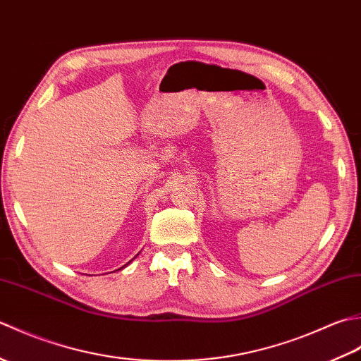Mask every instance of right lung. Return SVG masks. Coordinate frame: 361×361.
<instances>
[{
  "instance_id": "add662e5",
  "label": "right lung",
  "mask_w": 361,
  "mask_h": 361,
  "mask_svg": "<svg viewBox=\"0 0 361 361\" xmlns=\"http://www.w3.org/2000/svg\"><path fill=\"white\" fill-rule=\"evenodd\" d=\"M130 262H132V260H130ZM130 262H128V264H130ZM128 264H126V265H128ZM126 265H124V267H126ZM124 267H121V268H124ZM121 268H119V270H121Z\"/></svg>"
}]
</instances>
